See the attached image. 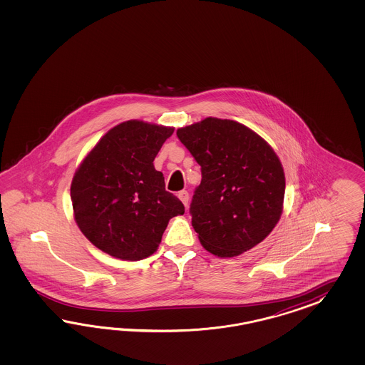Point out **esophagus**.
Wrapping results in <instances>:
<instances>
[{
    "instance_id": "esophagus-1",
    "label": "esophagus",
    "mask_w": 365,
    "mask_h": 365,
    "mask_svg": "<svg viewBox=\"0 0 365 365\" xmlns=\"http://www.w3.org/2000/svg\"><path fill=\"white\" fill-rule=\"evenodd\" d=\"M178 198L180 199V200H182V203L187 207L188 199H190L187 191H185V190H183V191H180V192L178 194Z\"/></svg>"
}]
</instances>
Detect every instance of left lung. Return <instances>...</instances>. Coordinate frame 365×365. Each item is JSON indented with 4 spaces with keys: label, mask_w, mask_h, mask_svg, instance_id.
<instances>
[{
    "label": "left lung",
    "mask_w": 365,
    "mask_h": 365,
    "mask_svg": "<svg viewBox=\"0 0 365 365\" xmlns=\"http://www.w3.org/2000/svg\"><path fill=\"white\" fill-rule=\"evenodd\" d=\"M177 135L202 167L190 209L200 245L230 258L262 242L284 210L285 174L272 145L245 124L218 118Z\"/></svg>",
    "instance_id": "8db88e82"
}]
</instances>
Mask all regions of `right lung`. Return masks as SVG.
I'll use <instances>...</instances> for the list:
<instances>
[{"instance_id":"right-lung-1","label":"right lung","mask_w":365,"mask_h":365,"mask_svg":"<svg viewBox=\"0 0 365 365\" xmlns=\"http://www.w3.org/2000/svg\"><path fill=\"white\" fill-rule=\"evenodd\" d=\"M174 133L143 120L110 128L78 165L71 183L73 218L99 250L123 261L154 255L183 203L165 188L155 156Z\"/></svg>"}]
</instances>
